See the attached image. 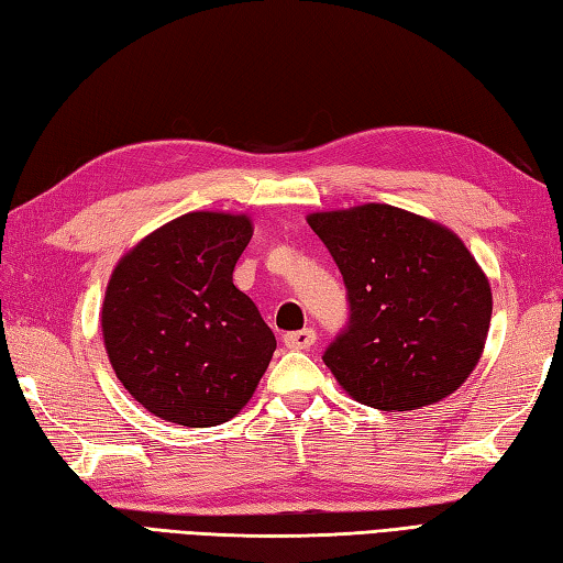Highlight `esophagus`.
I'll list each match as a JSON object with an SVG mask.
<instances>
[{
    "mask_svg": "<svg viewBox=\"0 0 563 563\" xmlns=\"http://www.w3.org/2000/svg\"><path fill=\"white\" fill-rule=\"evenodd\" d=\"M314 341H317V333H314V329L290 331V333H285V336H283V343L288 345L290 351H307V349H312Z\"/></svg>",
    "mask_w": 563,
    "mask_h": 563,
    "instance_id": "34e87169",
    "label": "esophagus"
}]
</instances>
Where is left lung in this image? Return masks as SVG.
I'll use <instances>...</instances> for the list:
<instances>
[{
  "label": "left lung",
  "mask_w": 563,
  "mask_h": 563,
  "mask_svg": "<svg viewBox=\"0 0 563 563\" xmlns=\"http://www.w3.org/2000/svg\"><path fill=\"white\" fill-rule=\"evenodd\" d=\"M349 288L351 324L324 363L341 389L379 411H413L457 391L492 324V285L450 227L363 202L309 212Z\"/></svg>",
  "instance_id": "left-lung-1"
}]
</instances>
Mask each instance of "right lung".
Segmentation results:
<instances>
[{
	"mask_svg": "<svg viewBox=\"0 0 563 563\" xmlns=\"http://www.w3.org/2000/svg\"><path fill=\"white\" fill-rule=\"evenodd\" d=\"M251 234L246 212L196 210L115 263L101 305L106 353L130 397L162 421H230L266 373L275 336L232 283Z\"/></svg>",
	"mask_w": 563,
	"mask_h": 563,
	"instance_id": "add662e5",
	"label": "right lung"
}]
</instances>
